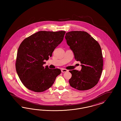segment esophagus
Instances as JSON below:
<instances>
[{"label":"esophagus","mask_w":121,"mask_h":121,"mask_svg":"<svg viewBox=\"0 0 121 121\" xmlns=\"http://www.w3.org/2000/svg\"><path fill=\"white\" fill-rule=\"evenodd\" d=\"M68 70L66 69H61V72L62 73H64V72H68Z\"/></svg>","instance_id":"obj_1"}]
</instances>
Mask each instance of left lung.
<instances>
[{
    "label": "left lung",
    "instance_id": "obj_1",
    "mask_svg": "<svg viewBox=\"0 0 121 121\" xmlns=\"http://www.w3.org/2000/svg\"><path fill=\"white\" fill-rule=\"evenodd\" d=\"M65 39L75 60L82 64L80 71H69L72 74L70 85L82 91L92 88L98 83L103 71L104 60L99 43L86 32L81 31L67 33Z\"/></svg>",
    "mask_w": 121,
    "mask_h": 121
}]
</instances>
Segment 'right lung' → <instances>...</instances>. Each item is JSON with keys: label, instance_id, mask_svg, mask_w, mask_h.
<instances>
[{"label": "right lung", "instance_id": "add662e5", "mask_svg": "<svg viewBox=\"0 0 121 121\" xmlns=\"http://www.w3.org/2000/svg\"><path fill=\"white\" fill-rule=\"evenodd\" d=\"M66 32L41 31L25 39L17 50L15 67L24 86L35 92H43L52 86L61 70L43 65L51 57L63 41Z\"/></svg>", "mask_w": 121, "mask_h": 121}]
</instances>
